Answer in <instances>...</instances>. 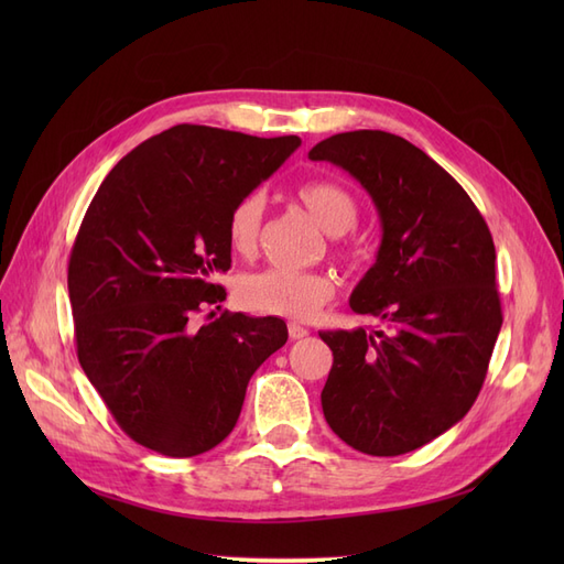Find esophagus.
<instances>
[{"instance_id": "esophagus-1", "label": "esophagus", "mask_w": 564, "mask_h": 564, "mask_svg": "<svg viewBox=\"0 0 564 564\" xmlns=\"http://www.w3.org/2000/svg\"><path fill=\"white\" fill-rule=\"evenodd\" d=\"M289 336H292L294 340H299V338L308 336V329L301 327V324H296V322H289Z\"/></svg>"}]
</instances>
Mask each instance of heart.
Listing matches in <instances>:
<instances>
[{"label":"heart","mask_w":564,"mask_h":564,"mask_svg":"<svg viewBox=\"0 0 564 564\" xmlns=\"http://www.w3.org/2000/svg\"><path fill=\"white\" fill-rule=\"evenodd\" d=\"M296 197L317 226L329 235H344L360 218V202L348 185L338 181H308L296 187ZM265 202L263 195L251 193L235 202L228 214L226 232L235 253L251 256L259 247ZM336 294V286L319 272H294L268 268L247 275L237 284V301L242 308L259 315H278L289 319H311Z\"/></svg>","instance_id":"1"}]
</instances>
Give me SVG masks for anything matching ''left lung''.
Instances as JSON below:
<instances>
[{
	"label": "left lung",
	"mask_w": 564,
	"mask_h": 564,
	"mask_svg": "<svg viewBox=\"0 0 564 564\" xmlns=\"http://www.w3.org/2000/svg\"><path fill=\"white\" fill-rule=\"evenodd\" d=\"M308 158L362 183L381 247L350 308L383 329L319 332L334 352L322 390L329 429L371 456L414 452L468 414L501 332L497 249L468 193L388 131H346Z\"/></svg>",
	"instance_id": "1"
}]
</instances>
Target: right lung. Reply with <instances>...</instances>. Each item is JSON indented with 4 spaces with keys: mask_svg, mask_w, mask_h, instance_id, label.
<instances>
[{
    "mask_svg": "<svg viewBox=\"0 0 564 564\" xmlns=\"http://www.w3.org/2000/svg\"><path fill=\"white\" fill-rule=\"evenodd\" d=\"M299 135L176 124L133 148L100 183L75 237L67 292L79 365L133 442L174 458L235 429L249 379L286 344L280 317L224 313L226 220L272 176ZM214 315V313H212Z\"/></svg>",
    "mask_w": 564,
    "mask_h": 564,
    "instance_id": "right-lung-1",
    "label": "right lung"
}]
</instances>
